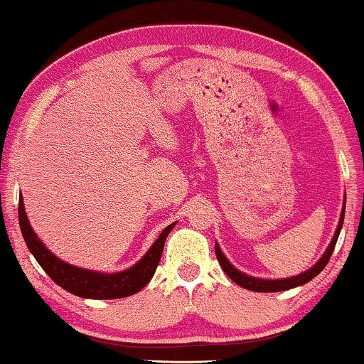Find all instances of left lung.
Segmentation results:
<instances>
[{"label": "left lung", "instance_id": "8db88e82", "mask_svg": "<svg viewBox=\"0 0 364 364\" xmlns=\"http://www.w3.org/2000/svg\"><path fill=\"white\" fill-rule=\"evenodd\" d=\"M344 210H346V196H344V205H343V210H341V218H339V223H338V228H336V232L333 236V240H331L329 246H327L324 255L319 258V262H317L314 267L309 268L304 273H300V275H295V277H289V278H280V280H268V278H258V277H251V275H246V273L240 272L236 267H232V263L224 257V253L219 248V245L216 243L214 246V250H216V257H218V262L221 264V268L226 273L228 277L231 278L235 284H237L240 287H243L246 290H253V291H282V290H290V289H295V287H300V285H306L307 282H311L314 277H317L319 273L324 270V267L329 262L331 255H333L334 251V246L338 243V237H339V232H341V228H343V223H344Z\"/></svg>", "mask_w": 364, "mask_h": 364}]
</instances>
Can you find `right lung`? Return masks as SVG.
<instances>
[{
    "mask_svg": "<svg viewBox=\"0 0 364 364\" xmlns=\"http://www.w3.org/2000/svg\"><path fill=\"white\" fill-rule=\"evenodd\" d=\"M18 221H20V230L23 235V240L28 246L30 253L33 255L40 267L47 272V275L62 289L70 291V294L77 295L82 299H123L128 295H134L140 291L148 282L151 280L154 273L160 263L161 251H164L165 240H167L168 232L173 230L175 223L168 224L160 236L156 237L151 248L143 255L138 263L133 267L127 268L123 272L114 273H101L87 270V268L74 267V264L62 262L57 258L43 241L38 240L35 231L31 230L28 218H26V210L23 205V197L20 196V204H18Z\"/></svg>",
    "mask_w": 364,
    "mask_h": 364,
    "instance_id": "add662e5",
    "label": "right lung"
}]
</instances>
